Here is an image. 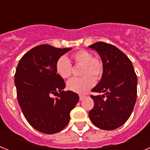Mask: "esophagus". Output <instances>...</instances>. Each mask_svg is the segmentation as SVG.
<instances>
[{"label": "esophagus", "instance_id": "34e87169", "mask_svg": "<svg viewBox=\"0 0 150 150\" xmlns=\"http://www.w3.org/2000/svg\"><path fill=\"white\" fill-rule=\"evenodd\" d=\"M86 96H83V95H80V100H83Z\"/></svg>", "mask_w": 150, "mask_h": 150}]
</instances>
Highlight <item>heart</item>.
Wrapping results in <instances>:
<instances>
[{
    "mask_svg": "<svg viewBox=\"0 0 150 150\" xmlns=\"http://www.w3.org/2000/svg\"><path fill=\"white\" fill-rule=\"evenodd\" d=\"M72 58L77 64L83 65L82 77L73 78L67 82V88L74 93H84L95 84V79H99L103 74L102 62L94 59L91 52L80 50L72 54ZM57 74L63 79H68L72 74V66L65 56L60 57L55 64Z\"/></svg>",
    "mask_w": 150,
    "mask_h": 150,
    "instance_id": "b5f03b06",
    "label": "heart"
}]
</instances>
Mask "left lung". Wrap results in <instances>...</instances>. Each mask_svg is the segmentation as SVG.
Returning <instances> with one entry per match:
<instances>
[{
    "label": "left lung",
    "instance_id": "left-lung-1",
    "mask_svg": "<svg viewBox=\"0 0 150 150\" xmlns=\"http://www.w3.org/2000/svg\"><path fill=\"white\" fill-rule=\"evenodd\" d=\"M89 47L96 50L103 63L102 77L92 92L103 93L90 97L94 106L89 112L93 124L113 130L127 122L137 101V77L128 57L112 44L96 42Z\"/></svg>",
    "mask_w": 150,
    "mask_h": 150
}]
</instances>
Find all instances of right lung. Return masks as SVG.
<instances>
[{"mask_svg": "<svg viewBox=\"0 0 150 150\" xmlns=\"http://www.w3.org/2000/svg\"><path fill=\"white\" fill-rule=\"evenodd\" d=\"M71 49L37 46L22 57L16 69L14 83L23 116L35 129L46 134L65 128L79 101L77 93L64 91L66 84L55 69L57 60Z\"/></svg>", "mask_w": 150, "mask_h": 150, "instance_id": "obj_1", "label": "right lung"}]
</instances>
